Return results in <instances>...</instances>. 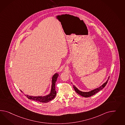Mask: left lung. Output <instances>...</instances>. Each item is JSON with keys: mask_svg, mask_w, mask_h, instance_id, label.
I'll use <instances>...</instances> for the list:
<instances>
[{"mask_svg": "<svg viewBox=\"0 0 125 125\" xmlns=\"http://www.w3.org/2000/svg\"><path fill=\"white\" fill-rule=\"evenodd\" d=\"M109 77H109V78H108V80H107V81H106L105 83H104L103 84H102L101 86H100L99 88L95 89L94 90L91 91H89V92H82V91H80L74 85H73V88L74 89V91H76V92L78 94H80L82 96H83L84 97H89L91 96L92 95H94L95 94H96V93H97L98 92L104 88L105 86L106 85V84H107V83L108 82V80H109Z\"/></svg>", "mask_w": 125, "mask_h": 125, "instance_id": "8db88e82", "label": "left lung"}]
</instances>
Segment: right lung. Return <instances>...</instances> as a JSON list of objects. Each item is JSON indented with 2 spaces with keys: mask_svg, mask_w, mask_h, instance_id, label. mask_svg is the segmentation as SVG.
Here are the masks:
<instances>
[{
  "mask_svg": "<svg viewBox=\"0 0 125 125\" xmlns=\"http://www.w3.org/2000/svg\"><path fill=\"white\" fill-rule=\"evenodd\" d=\"M59 74L56 73L54 74L52 77V87L51 92L50 94H48L46 96H29L28 95H25L27 98L30 100H32L35 101H38L42 103H47L53 100L56 95V91H55V83L57 81ZM21 92L22 91H21Z\"/></svg>",
  "mask_w": 125,
  "mask_h": 125,
  "instance_id": "right-lung-1",
  "label": "right lung"
}]
</instances>
